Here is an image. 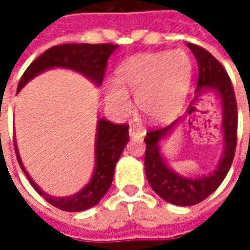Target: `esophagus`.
<instances>
[{
	"label": "esophagus",
	"mask_w": 250,
	"mask_h": 250,
	"mask_svg": "<svg viewBox=\"0 0 250 250\" xmlns=\"http://www.w3.org/2000/svg\"><path fill=\"white\" fill-rule=\"evenodd\" d=\"M128 132L131 139H135V140H140V139H143L145 136L144 131L140 128H136V127H129Z\"/></svg>",
	"instance_id": "1"
}]
</instances>
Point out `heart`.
I'll list each match as a JSON object with an SVG mask.
<instances>
[{"instance_id":"heart-1","label":"heart","mask_w":250,"mask_h":250,"mask_svg":"<svg viewBox=\"0 0 250 250\" xmlns=\"http://www.w3.org/2000/svg\"><path fill=\"white\" fill-rule=\"evenodd\" d=\"M193 75V63L182 49L141 53L117 68V82L105 85L106 105L117 114L132 109L128 94L150 121L162 122L179 113L187 100Z\"/></svg>"}]
</instances>
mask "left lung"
Instances as JSON below:
<instances>
[{
    "instance_id": "1",
    "label": "left lung",
    "mask_w": 250,
    "mask_h": 250,
    "mask_svg": "<svg viewBox=\"0 0 250 250\" xmlns=\"http://www.w3.org/2000/svg\"><path fill=\"white\" fill-rule=\"evenodd\" d=\"M188 48L193 52L198 63V82L196 98L206 90H211L221 100L222 105V132H223V153L217 168L206 176L189 178L178 174L167 166L161 154L160 141L164 140L171 129L184 118H179L164 128L149 131L144 139L145 175L153 190L162 200L178 206H192L209 197L218 187L232 165L237 140V105L233 86L223 66L206 49L188 42ZM193 102L188 107V114L196 111Z\"/></svg>"
}]
</instances>
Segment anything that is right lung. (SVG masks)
I'll use <instances>...</instances> for the list:
<instances>
[{"label": "right lung", "instance_id": "1", "mask_svg": "<svg viewBox=\"0 0 250 250\" xmlns=\"http://www.w3.org/2000/svg\"><path fill=\"white\" fill-rule=\"evenodd\" d=\"M117 48L118 45L113 44H62L53 46L42 53L40 57H37L29 64L21 76L17 92H19L35 76L56 67H63L80 72L97 86L101 85L105 76L107 60ZM128 140V125H114L104 118L98 119L96 144H94L96 164H94L92 179L80 192L67 197H54L42 192L40 187L31 179L21 164L15 140L14 145H15V153L21 168L24 171L31 186L36 189L37 193L42 196L50 205L64 211L76 213L97 205L100 200L109 190L113 182L115 165Z\"/></svg>", "mask_w": 250, "mask_h": 250}]
</instances>
